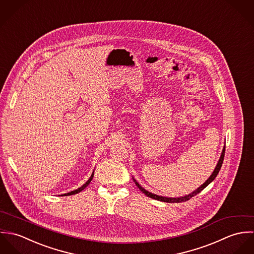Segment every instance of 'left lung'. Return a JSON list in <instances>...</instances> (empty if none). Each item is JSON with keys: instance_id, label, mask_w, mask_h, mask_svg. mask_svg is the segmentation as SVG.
I'll list each match as a JSON object with an SVG mask.
<instances>
[{"instance_id": "left-lung-1", "label": "left lung", "mask_w": 254, "mask_h": 254, "mask_svg": "<svg viewBox=\"0 0 254 254\" xmlns=\"http://www.w3.org/2000/svg\"><path fill=\"white\" fill-rule=\"evenodd\" d=\"M224 154H225V146L223 147V150H222V152H221V156H220V158H219V160H218L217 165H216L214 171L212 172V174L210 175V177H209L206 181L204 182L200 187H198L196 190H194L192 192H190V193H189V194H187V195H184V196H179V197H167V196L157 195V194H155V193H151V192H149L148 190H145V189H144L138 182L136 181L134 178H133V180L135 182L136 186L140 189V190L143 191L146 196H148V197H150V198H153V199H156V200H159V201L169 202V203H172V202H173V203H174V202L177 203V202L187 201V200H189L190 197H192V196H194L195 194H197L198 192H200L205 187H207L211 182L213 181V180L216 178V176H217L218 173H219V171H220V169H221L223 160H224Z\"/></svg>"}]
</instances>
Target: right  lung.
<instances>
[{"label":"right lung","mask_w":254,"mask_h":254,"mask_svg":"<svg viewBox=\"0 0 254 254\" xmlns=\"http://www.w3.org/2000/svg\"><path fill=\"white\" fill-rule=\"evenodd\" d=\"M95 171V170H94ZM93 177H94V172L92 173V175H91V177L89 178V180L88 181L86 182L83 186H81L80 188H78L77 190H71V191H69V192H66V193H64V194H62V196L64 195V196H65V195H71V194H75V193H78V192H80V191H82L90 183H91V181L93 180Z\"/></svg>","instance_id":"obj_1"}]
</instances>
